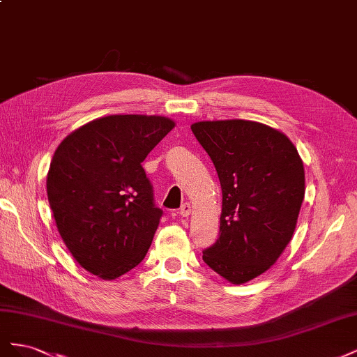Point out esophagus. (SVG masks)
<instances>
[{
    "mask_svg": "<svg viewBox=\"0 0 357 357\" xmlns=\"http://www.w3.org/2000/svg\"><path fill=\"white\" fill-rule=\"evenodd\" d=\"M190 213H192V205H190L189 202H185V204H183V205H181V208H180V214L183 215V218H189Z\"/></svg>",
    "mask_w": 357,
    "mask_h": 357,
    "instance_id": "obj_1",
    "label": "esophagus"
}]
</instances>
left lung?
<instances>
[{
	"label": "left lung",
	"instance_id": "8db88e82",
	"mask_svg": "<svg viewBox=\"0 0 357 357\" xmlns=\"http://www.w3.org/2000/svg\"><path fill=\"white\" fill-rule=\"evenodd\" d=\"M218 171L220 235L202 259L232 284L271 268L294 236L305 193L304 164L290 138L261 122L192 123Z\"/></svg>",
	"mask_w": 357,
	"mask_h": 357
}]
</instances>
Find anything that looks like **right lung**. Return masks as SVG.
<instances>
[{
  "instance_id": "1",
  "label": "right lung",
  "mask_w": 357,
  "mask_h": 357,
  "mask_svg": "<svg viewBox=\"0 0 357 357\" xmlns=\"http://www.w3.org/2000/svg\"><path fill=\"white\" fill-rule=\"evenodd\" d=\"M174 126L165 116H104L55 150L47 199L62 241L86 271L114 280L144 259L162 210L142 162Z\"/></svg>"
}]
</instances>
